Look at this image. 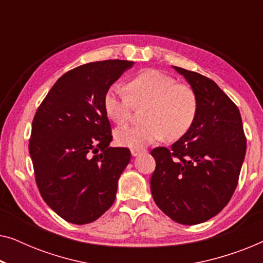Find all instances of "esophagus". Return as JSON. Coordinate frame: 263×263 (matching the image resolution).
I'll return each instance as SVG.
<instances>
[{
  "label": "esophagus",
  "mask_w": 263,
  "mask_h": 263,
  "mask_svg": "<svg viewBox=\"0 0 263 263\" xmlns=\"http://www.w3.org/2000/svg\"><path fill=\"white\" fill-rule=\"evenodd\" d=\"M130 152H132L133 157H136V156H139V154L146 152V149H143V148H132Z\"/></svg>",
  "instance_id": "1"
}]
</instances>
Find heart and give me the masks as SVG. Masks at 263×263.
Returning a JSON list of instances; mask_svg holds the SVG:
<instances>
[{"mask_svg":"<svg viewBox=\"0 0 263 263\" xmlns=\"http://www.w3.org/2000/svg\"><path fill=\"white\" fill-rule=\"evenodd\" d=\"M135 106H145V123L117 129L115 139L122 146L142 148L165 138L168 141L183 138L195 123L199 98L190 85L179 84L157 69H146L125 86L111 85L104 96L107 117L117 124L128 123Z\"/></svg>","mask_w":263,"mask_h":263,"instance_id":"heart-1","label":"heart"}]
</instances>
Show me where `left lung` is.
I'll return each instance as SVG.
<instances>
[{"label": "left lung", "instance_id": "1", "mask_svg": "<svg viewBox=\"0 0 263 263\" xmlns=\"http://www.w3.org/2000/svg\"><path fill=\"white\" fill-rule=\"evenodd\" d=\"M199 98L195 123L171 148L151 151L154 202L172 220L200 224L217 215L235 193L247 138L238 107L210 78L175 67Z\"/></svg>", "mask_w": 263, "mask_h": 263}]
</instances>
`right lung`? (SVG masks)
Listing matches in <instances>:
<instances>
[{"label":"right lung","mask_w":263,"mask_h":263,"mask_svg":"<svg viewBox=\"0 0 263 263\" xmlns=\"http://www.w3.org/2000/svg\"><path fill=\"white\" fill-rule=\"evenodd\" d=\"M134 66L123 60L82 64L55 82L32 122L28 149L43 200L71 224L92 222L112 206L127 147H110L107 88Z\"/></svg>","instance_id":"add662e5"}]
</instances>
